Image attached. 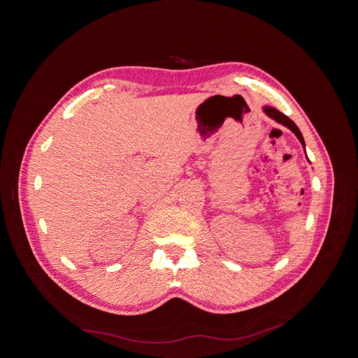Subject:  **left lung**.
<instances>
[{
    "mask_svg": "<svg viewBox=\"0 0 358 358\" xmlns=\"http://www.w3.org/2000/svg\"><path fill=\"white\" fill-rule=\"evenodd\" d=\"M262 110H264V113L266 115L268 116V117H271L273 120H275L277 123H280V124H283V126H286V127H289L293 134L297 136V139L300 141V143L303 145V148H305V139H303V136H302V134H300V130H299V127L294 124V122L293 120H290L286 115H283V113H280L277 108H274V107H268V106H264L262 107Z\"/></svg>",
    "mask_w": 358,
    "mask_h": 358,
    "instance_id": "obj_1",
    "label": "left lung"
}]
</instances>
